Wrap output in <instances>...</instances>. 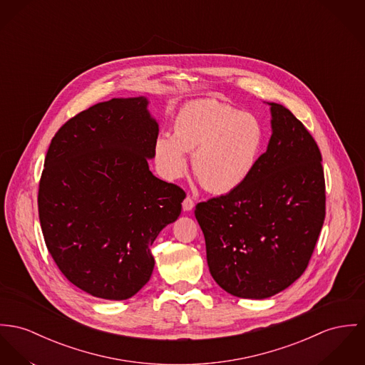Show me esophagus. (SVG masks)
<instances>
[{
    "instance_id": "1",
    "label": "esophagus",
    "mask_w": 365,
    "mask_h": 365,
    "mask_svg": "<svg viewBox=\"0 0 365 365\" xmlns=\"http://www.w3.org/2000/svg\"><path fill=\"white\" fill-rule=\"evenodd\" d=\"M182 207H183V211H186V212L192 211V210L195 208V201H193V198L189 196L186 197V198L183 200V202H182Z\"/></svg>"
}]
</instances>
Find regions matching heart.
I'll use <instances>...</instances> for the list:
<instances>
[{"label": "heart", "instance_id": "obj_1", "mask_svg": "<svg viewBox=\"0 0 365 365\" xmlns=\"http://www.w3.org/2000/svg\"><path fill=\"white\" fill-rule=\"evenodd\" d=\"M264 130L250 113L214 98L185 104L173 118V135L161 132L153 144L154 161L167 180L179 179L192 168L205 189L225 195L239 189L261 155Z\"/></svg>", "mask_w": 365, "mask_h": 365}]
</instances>
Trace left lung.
<instances>
[{
  "label": "left lung",
  "mask_w": 365,
  "mask_h": 365,
  "mask_svg": "<svg viewBox=\"0 0 365 365\" xmlns=\"http://www.w3.org/2000/svg\"><path fill=\"white\" fill-rule=\"evenodd\" d=\"M265 104L272 135L250 178L195 210L214 281L232 296L255 300L303 275L325 220L317 143L287 108Z\"/></svg>",
  "instance_id": "8db88e82"
}]
</instances>
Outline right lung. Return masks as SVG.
Segmentation results:
<instances>
[{"label":"right lung","instance_id":"right-lung-1","mask_svg":"<svg viewBox=\"0 0 365 365\" xmlns=\"http://www.w3.org/2000/svg\"><path fill=\"white\" fill-rule=\"evenodd\" d=\"M148 103L113 98L78 113L44 161L38 217L47 249L68 281L98 299H130L150 281V249L186 197L148 168L158 136Z\"/></svg>","mask_w":365,"mask_h":365}]
</instances>
